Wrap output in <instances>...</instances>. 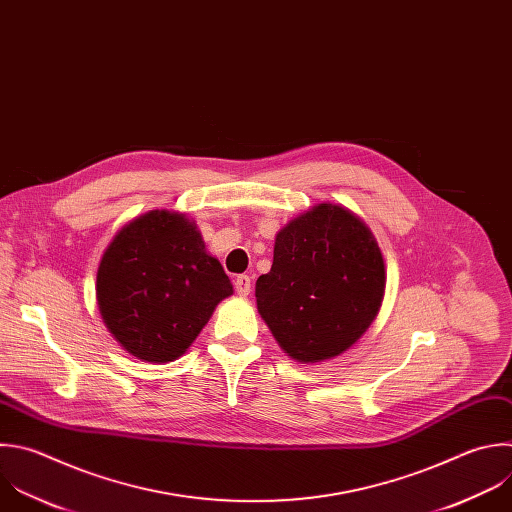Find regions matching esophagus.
<instances>
[{"label": "esophagus", "mask_w": 512, "mask_h": 512, "mask_svg": "<svg viewBox=\"0 0 512 512\" xmlns=\"http://www.w3.org/2000/svg\"><path fill=\"white\" fill-rule=\"evenodd\" d=\"M235 289L241 297H247L251 293V277L249 275H239L235 279Z\"/></svg>", "instance_id": "esophagus-1"}]
</instances>
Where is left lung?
Segmentation results:
<instances>
[{
    "label": "left lung",
    "mask_w": 512,
    "mask_h": 512,
    "mask_svg": "<svg viewBox=\"0 0 512 512\" xmlns=\"http://www.w3.org/2000/svg\"><path fill=\"white\" fill-rule=\"evenodd\" d=\"M384 259L348 209L321 203L277 233L271 271L257 279V307L279 346L305 364L346 352L384 297Z\"/></svg>",
    "instance_id": "left-lung-1"
}]
</instances>
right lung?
Wrapping results in <instances>:
<instances>
[{"instance_id":"obj_1","label":"right lung","mask_w":512,"mask_h":512,"mask_svg":"<svg viewBox=\"0 0 512 512\" xmlns=\"http://www.w3.org/2000/svg\"><path fill=\"white\" fill-rule=\"evenodd\" d=\"M233 293L185 215L150 211L108 245L96 281L106 327L126 352L173 362L187 352L221 299Z\"/></svg>"}]
</instances>
